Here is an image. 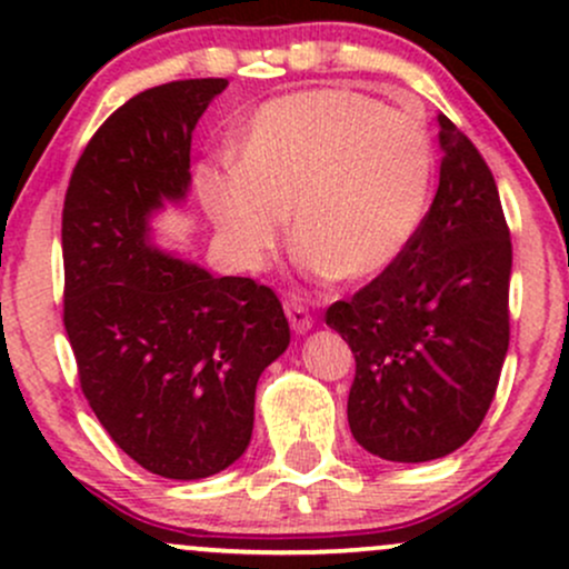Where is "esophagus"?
I'll list each match as a JSON object with an SVG mask.
<instances>
[{
    "mask_svg": "<svg viewBox=\"0 0 569 569\" xmlns=\"http://www.w3.org/2000/svg\"><path fill=\"white\" fill-rule=\"evenodd\" d=\"M286 316H289V323L291 329L297 331V335H307V331L312 329V323H316V318L310 316V310H307V305L302 299H286Z\"/></svg>",
    "mask_w": 569,
    "mask_h": 569,
    "instance_id": "1",
    "label": "esophagus"
}]
</instances>
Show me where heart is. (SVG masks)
I'll use <instances>...</instances> for the list:
<instances>
[{"instance_id":"obj_1","label":"heart","mask_w":569,"mask_h":569,"mask_svg":"<svg viewBox=\"0 0 569 569\" xmlns=\"http://www.w3.org/2000/svg\"><path fill=\"white\" fill-rule=\"evenodd\" d=\"M433 184V143L415 112L352 90L267 101L238 147V171L208 173L202 200L234 264L259 270L291 213L307 272L369 280L407 251Z\"/></svg>"}]
</instances>
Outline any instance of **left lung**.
<instances>
[{
    "mask_svg": "<svg viewBox=\"0 0 569 569\" xmlns=\"http://www.w3.org/2000/svg\"><path fill=\"white\" fill-rule=\"evenodd\" d=\"M439 189L398 262L326 326L356 356L352 439L393 462L460 449L485 420L508 352L511 234L479 149L439 114Z\"/></svg>",
    "mask_w": 569,
    "mask_h": 569,
    "instance_id": "1",
    "label": "left lung"
}]
</instances>
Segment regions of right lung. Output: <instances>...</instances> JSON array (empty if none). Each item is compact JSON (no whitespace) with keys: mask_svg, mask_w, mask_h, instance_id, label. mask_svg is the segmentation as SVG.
<instances>
[{"mask_svg":"<svg viewBox=\"0 0 569 569\" xmlns=\"http://www.w3.org/2000/svg\"><path fill=\"white\" fill-rule=\"evenodd\" d=\"M227 80H181L122 103L96 130L63 202V326L82 393L149 473L206 479L246 452L262 371L289 348L278 297L154 243L187 200L189 147Z\"/></svg>","mask_w":569,"mask_h":569,"instance_id":"1","label":"right lung"}]
</instances>
